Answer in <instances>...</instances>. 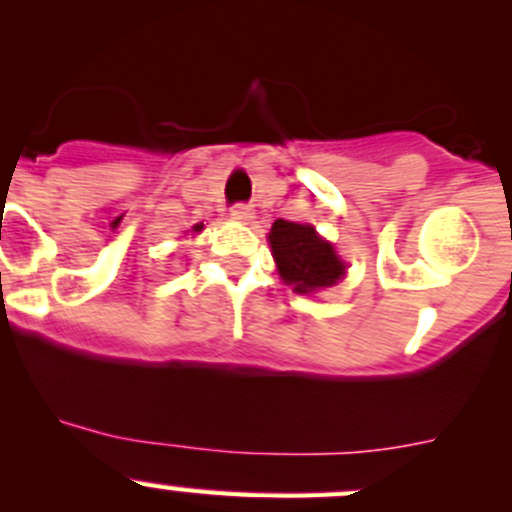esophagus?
<instances>
[{"label":"esophagus","instance_id":"obj_1","mask_svg":"<svg viewBox=\"0 0 512 512\" xmlns=\"http://www.w3.org/2000/svg\"><path fill=\"white\" fill-rule=\"evenodd\" d=\"M230 215H232V218H235V220H242V223H247V220L252 218V208H250V205H247V203H235V205H232V208H230Z\"/></svg>","mask_w":512,"mask_h":512}]
</instances>
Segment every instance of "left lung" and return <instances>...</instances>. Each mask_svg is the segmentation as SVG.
Here are the masks:
<instances>
[{
    "label": "left lung",
    "instance_id": "8db88e82",
    "mask_svg": "<svg viewBox=\"0 0 512 512\" xmlns=\"http://www.w3.org/2000/svg\"><path fill=\"white\" fill-rule=\"evenodd\" d=\"M270 247L280 277L299 294L337 285L347 270L334 247L322 240L312 225L275 220L270 230Z\"/></svg>",
    "mask_w": 512,
    "mask_h": 512
}]
</instances>
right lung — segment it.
<instances>
[{"label":"right lung","instance_id":"1","mask_svg":"<svg viewBox=\"0 0 512 512\" xmlns=\"http://www.w3.org/2000/svg\"><path fill=\"white\" fill-rule=\"evenodd\" d=\"M200 227H203V225H198V227H195V230H200Z\"/></svg>","mask_w":512,"mask_h":512}]
</instances>
